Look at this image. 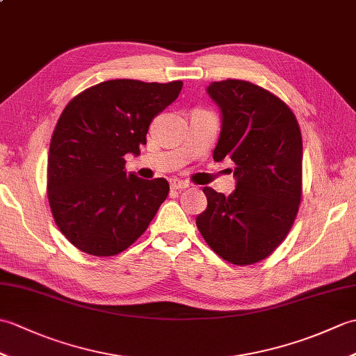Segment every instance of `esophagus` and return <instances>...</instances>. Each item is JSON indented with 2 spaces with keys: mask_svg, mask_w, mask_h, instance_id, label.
<instances>
[{
  "mask_svg": "<svg viewBox=\"0 0 356 356\" xmlns=\"http://www.w3.org/2000/svg\"><path fill=\"white\" fill-rule=\"evenodd\" d=\"M170 185H171L172 190H186V188L191 186L190 184L185 182V180H179V179H171Z\"/></svg>",
  "mask_w": 356,
  "mask_h": 356,
  "instance_id": "obj_1",
  "label": "esophagus"
}]
</instances>
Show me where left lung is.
I'll use <instances>...</instances> for the list:
<instances>
[{"instance_id": "8db88e82", "label": "left lung", "mask_w": 356, "mask_h": 356, "mask_svg": "<svg viewBox=\"0 0 356 356\" xmlns=\"http://www.w3.org/2000/svg\"><path fill=\"white\" fill-rule=\"evenodd\" d=\"M222 113L216 162L236 163V191L205 186L208 207L195 225L213 251L232 264H252L286 238L301 200L303 142L297 119L268 90L226 79L207 88Z\"/></svg>"}]
</instances>
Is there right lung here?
Segmentation results:
<instances>
[{
  "instance_id": "right-lung-1",
  "label": "right lung",
  "mask_w": 356,
  "mask_h": 356,
  "mask_svg": "<svg viewBox=\"0 0 356 356\" xmlns=\"http://www.w3.org/2000/svg\"><path fill=\"white\" fill-rule=\"evenodd\" d=\"M182 86L105 81L74 96L61 113L50 140L47 195L59 231L82 252L125 251L166 199L168 182L128 174L124 156L140 153L151 120L177 99Z\"/></svg>"
}]
</instances>
